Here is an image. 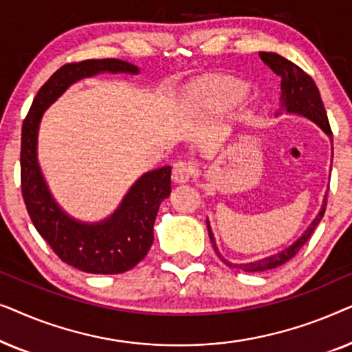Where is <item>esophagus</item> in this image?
Wrapping results in <instances>:
<instances>
[{"mask_svg":"<svg viewBox=\"0 0 352 352\" xmlns=\"http://www.w3.org/2000/svg\"><path fill=\"white\" fill-rule=\"evenodd\" d=\"M192 175H194V170H192L189 163L177 162L175 163V166H173V181H175L176 184H186V182H189Z\"/></svg>","mask_w":352,"mask_h":352,"instance_id":"34e87169","label":"esophagus"}]
</instances>
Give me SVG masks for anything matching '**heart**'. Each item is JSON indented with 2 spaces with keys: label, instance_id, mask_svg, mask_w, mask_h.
Here are the masks:
<instances>
[{
  "label": "heart",
  "instance_id": "b5f03b06",
  "mask_svg": "<svg viewBox=\"0 0 352 352\" xmlns=\"http://www.w3.org/2000/svg\"><path fill=\"white\" fill-rule=\"evenodd\" d=\"M242 80L228 75H206L187 88L181 102L186 122L206 123L229 112L247 93Z\"/></svg>",
  "mask_w": 352,
  "mask_h": 352
}]
</instances>
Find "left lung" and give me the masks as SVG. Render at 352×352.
I'll return each mask as SVG.
<instances>
[{
  "mask_svg": "<svg viewBox=\"0 0 352 352\" xmlns=\"http://www.w3.org/2000/svg\"><path fill=\"white\" fill-rule=\"evenodd\" d=\"M259 59H261L264 64L274 72V74H277L282 78L280 80V109H278L276 117H278V115L282 113H290V115H298V117L309 120V122L317 124V126L327 134V138L330 139V142H333V139H331L329 118H327L325 107L324 104H322L320 93L319 89H317L314 80H312L307 74H305V72H302L296 64H293V62L285 59V57H282L280 54H276V52L261 51L259 52ZM325 206H327V194L324 197V204H322L319 213H317L316 218L312 219V223L307 226V229L295 240V242L288 245L287 248L280 250V252L269 254L266 258H259L256 261L234 264L228 261V259H224L221 256L218 247H216V240H214L213 232H211L208 219H206V228H208L211 245H213L216 254H218L221 261L224 264H228L229 267L242 269L243 272H264V271H269V269H276L278 266H282V264L290 261V259L300 252L302 245L309 240L312 232H314L317 226H319L320 219L324 218Z\"/></svg>",
  "mask_w": 352,
  "mask_h": 352,
  "instance_id": "obj_1",
  "label": "left lung"
}]
</instances>
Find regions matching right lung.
Instances as JSON below:
<instances>
[{"instance_id": "obj_1", "label": "right lung", "mask_w": 352, "mask_h": 352, "mask_svg": "<svg viewBox=\"0 0 352 352\" xmlns=\"http://www.w3.org/2000/svg\"><path fill=\"white\" fill-rule=\"evenodd\" d=\"M99 74L139 75L141 70L122 59L83 60L60 67L38 91L22 124V195L33 226L62 261L88 274H122L152 247L158 208L171 194V166L144 173L112 214L86 223L57 204L38 162V133L46 109L76 81Z\"/></svg>"}]
</instances>
